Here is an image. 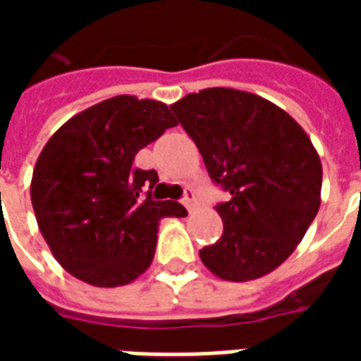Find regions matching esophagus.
Listing matches in <instances>:
<instances>
[{"mask_svg": "<svg viewBox=\"0 0 361 361\" xmlns=\"http://www.w3.org/2000/svg\"><path fill=\"white\" fill-rule=\"evenodd\" d=\"M181 203L185 204L188 211H193V209H195V193H193L191 189H185V195L181 199Z\"/></svg>", "mask_w": 361, "mask_h": 361, "instance_id": "1", "label": "esophagus"}]
</instances>
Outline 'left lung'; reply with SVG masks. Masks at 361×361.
<instances>
[{
  "label": "left lung",
  "mask_w": 361,
  "mask_h": 361,
  "mask_svg": "<svg viewBox=\"0 0 361 361\" xmlns=\"http://www.w3.org/2000/svg\"><path fill=\"white\" fill-rule=\"evenodd\" d=\"M209 176L230 191L216 212L224 232L199 251L219 279L247 282L286 261L321 204L323 168L290 114L245 90L212 87L170 106Z\"/></svg>",
  "instance_id": "obj_1"
}]
</instances>
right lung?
Instances as JSON below:
<instances>
[{"mask_svg":"<svg viewBox=\"0 0 361 361\" xmlns=\"http://www.w3.org/2000/svg\"><path fill=\"white\" fill-rule=\"evenodd\" d=\"M178 126L164 102L119 94L67 119L36 160L30 201L51 255L90 286H126L154 257L158 222L185 216L176 201H152L154 170L135 154Z\"/></svg>","mask_w":361,"mask_h":361,"instance_id":"right-lung-1","label":"right lung"}]
</instances>
